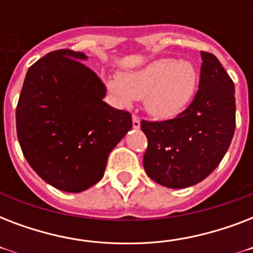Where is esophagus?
<instances>
[{
  "label": "esophagus",
  "mask_w": 253,
  "mask_h": 253,
  "mask_svg": "<svg viewBox=\"0 0 253 253\" xmlns=\"http://www.w3.org/2000/svg\"><path fill=\"white\" fill-rule=\"evenodd\" d=\"M132 126H134V128H139L140 127V117L139 115H132Z\"/></svg>",
  "instance_id": "34e87169"
}]
</instances>
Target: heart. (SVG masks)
I'll use <instances>...</instances> for the list:
<instances>
[{
  "instance_id": "heart-1",
  "label": "heart",
  "mask_w": 253,
  "mask_h": 253,
  "mask_svg": "<svg viewBox=\"0 0 253 253\" xmlns=\"http://www.w3.org/2000/svg\"><path fill=\"white\" fill-rule=\"evenodd\" d=\"M197 84L194 67L186 61L160 59L135 72L123 73L107 86L123 105L146 99V107L156 118L178 114L192 99Z\"/></svg>"
}]
</instances>
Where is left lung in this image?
<instances>
[{
    "mask_svg": "<svg viewBox=\"0 0 253 253\" xmlns=\"http://www.w3.org/2000/svg\"><path fill=\"white\" fill-rule=\"evenodd\" d=\"M198 90L189 106L172 119L144 121L148 146L143 166L158 184L188 188L219 166L235 132V86L212 53L201 51Z\"/></svg>",
    "mask_w": 253,
    "mask_h": 253,
    "instance_id": "obj_1",
    "label": "left lung"
}]
</instances>
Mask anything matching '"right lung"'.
I'll use <instances>...</instances> for the list:
<instances>
[{
    "label": "right lung",
    "instance_id": "obj_1",
    "mask_svg": "<svg viewBox=\"0 0 253 253\" xmlns=\"http://www.w3.org/2000/svg\"><path fill=\"white\" fill-rule=\"evenodd\" d=\"M83 52L57 49L34 63L18 99V142L39 176L79 193L103 177L109 155L132 127L131 114L109 106L106 86Z\"/></svg>",
    "mask_w": 253,
    "mask_h": 253
}]
</instances>
